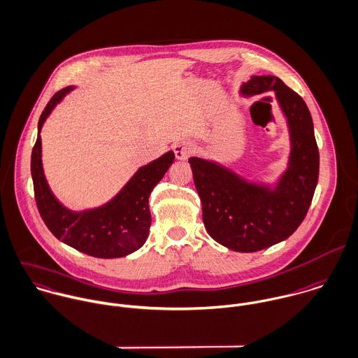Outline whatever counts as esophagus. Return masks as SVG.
Listing matches in <instances>:
<instances>
[{"label":"esophagus","mask_w":358,"mask_h":358,"mask_svg":"<svg viewBox=\"0 0 358 358\" xmlns=\"http://www.w3.org/2000/svg\"><path fill=\"white\" fill-rule=\"evenodd\" d=\"M173 150H174L176 159L188 160V157L192 153V143L189 141H178L173 145Z\"/></svg>","instance_id":"1"}]
</instances>
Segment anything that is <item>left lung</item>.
Returning a JSON list of instances; mask_svg holds the SVG:
<instances>
[{"label":"left lung","instance_id":"obj_1","mask_svg":"<svg viewBox=\"0 0 358 358\" xmlns=\"http://www.w3.org/2000/svg\"><path fill=\"white\" fill-rule=\"evenodd\" d=\"M268 91L275 92L290 143L285 171L275 182L249 180L210 159H189L206 231L234 252L252 253L287 239L307 215L318 181L320 155L303 98L270 74L252 76L239 90L242 96Z\"/></svg>","mask_w":358,"mask_h":358}]
</instances>
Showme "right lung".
Masks as SVG:
<instances>
[{
    "label": "right lung",
    "instance_id": "right-lung-1",
    "mask_svg": "<svg viewBox=\"0 0 358 358\" xmlns=\"http://www.w3.org/2000/svg\"><path fill=\"white\" fill-rule=\"evenodd\" d=\"M74 90L69 85L58 91L47 103L38 120L37 141L31 152V178L36 203L48 229L76 250L99 259H116L131 255L146 242L150 212L148 199L174 162V152L141 166L123 188L106 203L72 210L52 194L44 174L41 159V129L52 110Z\"/></svg>",
    "mask_w": 358,
    "mask_h": 358
}]
</instances>
